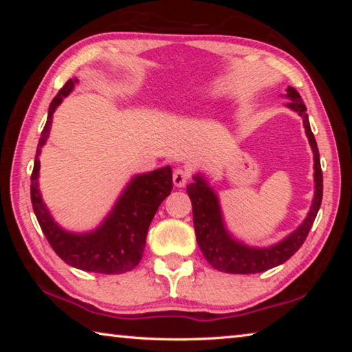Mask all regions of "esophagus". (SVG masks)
<instances>
[{"label":"esophagus","mask_w":352,"mask_h":352,"mask_svg":"<svg viewBox=\"0 0 352 352\" xmlns=\"http://www.w3.org/2000/svg\"><path fill=\"white\" fill-rule=\"evenodd\" d=\"M172 180H174V184L177 188H183L184 184L189 180V172L186 169L178 168L174 170V175H172Z\"/></svg>","instance_id":"34e87169"}]
</instances>
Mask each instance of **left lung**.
<instances>
[{
	"label": "left lung",
	"instance_id": "left-lung-1",
	"mask_svg": "<svg viewBox=\"0 0 352 352\" xmlns=\"http://www.w3.org/2000/svg\"><path fill=\"white\" fill-rule=\"evenodd\" d=\"M284 98L287 99L285 107L296 111L302 118L309 144H311L314 153L315 192L312 206L302 223L283 241L273 243L270 247H250L230 233L225 225L216 190L210 186L204 175L195 174L192 177L194 183L188 184L186 188L189 199L192 201L195 237H197L199 247L206 261L219 272L248 275V273H261L284 264L300 250L312 228L315 217H317L321 199H323V174H321L317 141L311 130L306 105L302 102L300 93L294 87H287Z\"/></svg>",
	"mask_w": 352,
	"mask_h": 352
}]
</instances>
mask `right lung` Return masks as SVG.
<instances>
[{
  "label": "right lung",
  "instance_id": "add662e5",
  "mask_svg": "<svg viewBox=\"0 0 352 352\" xmlns=\"http://www.w3.org/2000/svg\"><path fill=\"white\" fill-rule=\"evenodd\" d=\"M77 83L79 80L76 77L65 83L47 110L31 175L32 208L50 245L68 265L105 275L126 273L133 270L142 258L148 225L158 206L172 190V169L170 166H166L147 174L135 175L98 228L87 233H74L58 225L45 205L38 188L40 153L50 136L52 115Z\"/></svg>",
  "mask_w": 352,
  "mask_h": 352
}]
</instances>
